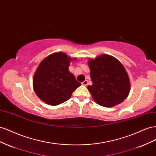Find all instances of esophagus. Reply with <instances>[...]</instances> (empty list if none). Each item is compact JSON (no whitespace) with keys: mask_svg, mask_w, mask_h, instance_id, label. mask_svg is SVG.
<instances>
[{"mask_svg":"<svg viewBox=\"0 0 156 156\" xmlns=\"http://www.w3.org/2000/svg\"><path fill=\"white\" fill-rule=\"evenodd\" d=\"M82 84L83 86H86L87 85V80H85V81H83L82 83Z\"/></svg>","mask_w":156,"mask_h":156,"instance_id":"obj_1","label":"esophagus"}]
</instances>
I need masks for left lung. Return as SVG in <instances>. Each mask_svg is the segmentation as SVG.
<instances>
[{
	"label": "left lung",
	"mask_w": 156,
	"mask_h": 156,
	"mask_svg": "<svg viewBox=\"0 0 156 156\" xmlns=\"http://www.w3.org/2000/svg\"><path fill=\"white\" fill-rule=\"evenodd\" d=\"M93 84L87 87L95 103L105 107L116 106L128 97L129 78L121 62L114 57L102 54L88 61Z\"/></svg>",
	"instance_id": "left-lung-1"
}]
</instances>
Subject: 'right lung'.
Listing matches in <instances>:
<instances>
[{
  "label": "right lung",
  "instance_id": "obj_1",
  "mask_svg": "<svg viewBox=\"0 0 156 156\" xmlns=\"http://www.w3.org/2000/svg\"><path fill=\"white\" fill-rule=\"evenodd\" d=\"M72 58L64 52H55L47 56L39 64L33 79V90L44 103L51 106L69 100L73 92L81 86L69 70Z\"/></svg>",
  "mask_w": 156,
  "mask_h": 156
}]
</instances>
